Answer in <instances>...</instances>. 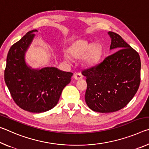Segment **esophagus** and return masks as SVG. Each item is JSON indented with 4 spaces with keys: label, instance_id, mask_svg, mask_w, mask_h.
<instances>
[{
    "label": "esophagus",
    "instance_id": "1",
    "mask_svg": "<svg viewBox=\"0 0 149 149\" xmlns=\"http://www.w3.org/2000/svg\"><path fill=\"white\" fill-rule=\"evenodd\" d=\"M74 78L75 80H79L82 79L83 76L81 74H80V73H75L74 75Z\"/></svg>",
    "mask_w": 149,
    "mask_h": 149
}]
</instances>
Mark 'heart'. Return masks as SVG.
<instances>
[{"label":"heart","instance_id":"heart-1","mask_svg":"<svg viewBox=\"0 0 149 149\" xmlns=\"http://www.w3.org/2000/svg\"><path fill=\"white\" fill-rule=\"evenodd\" d=\"M68 53L74 58L83 57V62L87 66H93L100 61L102 56L103 50L101 45L98 43H91L87 40L81 39L73 44L68 49ZM64 59L69 61L68 56Z\"/></svg>","mask_w":149,"mask_h":149}]
</instances>
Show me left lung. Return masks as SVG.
<instances>
[{
    "label": "left lung",
    "mask_w": 149,
    "mask_h": 149,
    "mask_svg": "<svg viewBox=\"0 0 149 149\" xmlns=\"http://www.w3.org/2000/svg\"><path fill=\"white\" fill-rule=\"evenodd\" d=\"M110 50H117L95 67L83 71L87 88L85 99L92 110L100 113L116 112L133 99L141 81V60L138 52L116 33Z\"/></svg>",
    "instance_id": "left-lung-1"
}]
</instances>
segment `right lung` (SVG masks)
<instances>
[{"label": "right lung", "instance_id": "obj_1", "mask_svg": "<svg viewBox=\"0 0 149 149\" xmlns=\"http://www.w3.org/2000/svg\"><path fill=\"white\" fill-rule=\"evenodd\" d=\"M31 30L10 49L4 71L5 83L12 99L22 109L41 113L57 104L73 74L55 67L33 69L27 64L26 53L37 32Z\"/></svg>", "mask_w": 149, "mask_h": 149}]
</instances>
